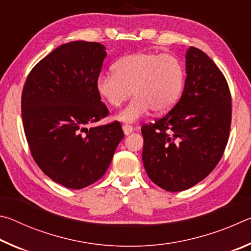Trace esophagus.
<instances>
[{"label":"esophagus","mask_w":251,"mask_h":251,"mask_svg":"<svg viewBox=\"0 0 251 251\" xmlns=\"http://www.w3.org/2000/svg\"><path fill=\"white\" fill-rule=\"evenodd\" d=\"M133 130H134L133 126L127 125V124L123 125V131H124V134H125V135H129L130 133H133Z\"/></svg>","instance_id":"esophagus-1"}]
</instances>
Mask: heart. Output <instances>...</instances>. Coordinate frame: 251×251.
<instances>
[{"label": "heart", "instance_id": "obj_1", "mask_svg": "<svg viewBox=\"0 0 251 251\" xmlns=\"http://www.w3.org/2000/svg\"><path fill=\"white\" fill-rule=\"evenodd\" d=\"M114 72L101 73L96 92L113 107H118L134 92L135 97L116 115V120L135 123L152 109L166 113L177 104L185 86V70L174 55L138 52L114 64Z\"/></svg>", "mask_w": 251, "mask_h": 251}]
</instances>
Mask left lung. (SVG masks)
I'll list each match as a JSON object with an SVG mask.
<instances>
[{
  "label": "left lung",
  "mask_w": 251,
  "mask_h": 251,
  "mask_svg": "<svg viewBox=\"0 0 251 251\" xmlns=\"http://www.w3.org/2000/svg\"><path fill=\"white\" fill-rule=\"evenodd\" d=\"M185 58L180 100L155 124L142 127L144 167L167 192L186 190L209 175L230 130L231 97L225 76L201 50L192 46Z\"/></svg>",
  "instance_id": "obj_1"
}]
</instances>
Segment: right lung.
<instances>
[{
	"label": "right lung",
	"instance_id": "add662e5",
	"mask_svg": "<svg viewBox=\"0 0 251 251\" xmlns=\"http://www.w3.org/2000/svg\"><path fill=\"white\" fill-rule=\"evenodd\" d=\"M106 56L100 43L70 42L37 63L24 85L22 120L33 158L66 188L103 177L124 138L118 122L87 127L108 114L95 86Z\"/></svg>",
	"mask_w": 251,
	"mask_h": 251
}]
</instances>
